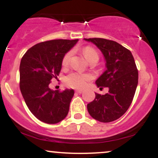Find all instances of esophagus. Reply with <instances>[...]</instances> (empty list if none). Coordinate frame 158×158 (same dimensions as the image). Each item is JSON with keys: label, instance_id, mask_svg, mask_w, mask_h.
Here are the masks:
<instances>
[{"label": "esophagus", "instance_id": "34e87169", "mask_svg": "<svg viewBox=\"0 0 158 158\" xmlns=\"http://www.w3.org/2000/svg\"><path fill=\"white\" fill-rule=\"evenodd\" d=\"M82 92H83L82 90H76V93H77V94H81Z\"/></svg>", "mask_w": 158, "mask_h": 158}]
</instances>
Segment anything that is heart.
I'll return each instance as SVG.
<instances>
[{
	"label": "heart",
	"mask_w": 158,
	"mask_h": 158,
	"mask_svg": "<svg viewBox=\"0 0 158 158\" xmlns=\"http://www.w3.org/2000/svg\"><path fill=\"white\" fill-rule=\"evenodd\" d=\"M84 54L87 60H89L91 58L97 57L99 58L97 52L91 48H85L84 49ZM72 52L69 51L64 56L62 59V65L64 67L68 66L70 62V57H71ZM90 77L88 74H84L78 72H72L69 73L64 78V82L68 87L73 88H83L88 84V81L90 80Z\"/></svg>",
	"instance_id": "heart-1"
}]
</instances>
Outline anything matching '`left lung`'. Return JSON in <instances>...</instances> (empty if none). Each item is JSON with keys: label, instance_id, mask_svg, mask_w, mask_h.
I'll return each mask as SVG.
<instances>
[{"label": "left lung", "instance_id": "obj_1", "mask_svg": "<svg viewBox=\"0 0 158 158\" xmlns=\"http://www.w3.org/2000/svg\"><path fill=\"white\" fill-rule=\"evenodd\" d=\"M100 50L106 60V70L96 81L98 88H108L105 95L96 97L87 106L88 113L102 123L119 119L131 106L138 84V71L135 59L128 49L111 40L84 39Z\"/></svg>", "mask_w": 158, "mask_h": 158}]
</instances>
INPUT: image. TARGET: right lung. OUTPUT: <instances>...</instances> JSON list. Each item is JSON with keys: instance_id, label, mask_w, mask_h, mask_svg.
I'll use <instances>...</instances> for the list:
<instances>
[{"instance_id": "add662e5", "label": "right lung", "mask_w": 158, "mask_h": 158, "mask_svg": "<svg viewBox=\"0 0 158 158\" xmlns=\"http://www.w3.org/2000/svg\"><path fill=\"white\" fill-rule=\"evenodd\" d=\"M78 41L56 39L39 43L29 49L21 59V94L32 114L45 123L56 124L68 114L74 90H52L49 85L60 73L64 56Z\"/></svg>"}]
</instances>
